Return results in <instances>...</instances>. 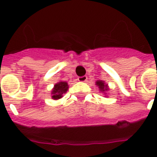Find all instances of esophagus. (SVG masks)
<instances>
[{"label": "esophagus", "mask_w": 157, "mask_h": 157, "mask_svg": "<svg viewBox=\"0 0 157 157\" xmlns=\"http://www.w3.org/2000/svg\"><path fill=\"white\" fill-rule=\"evenodd\" d=\"M87 76H80V77H78V81H80V82H86V81H87Z\"/></svg>", "instance_id": "34e87169"}]
</instances>
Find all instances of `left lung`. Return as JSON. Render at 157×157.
Masks as SVG:
<instances>
[{"mask_svg":"<svg viewBox=\"0 0 157 157\" xmlns=\"http://www.w3.org/2000/svg\"><path fill=\"white\" fill-rule=\"evenodd\" d=\"M95 85L98 87V90L101 93H103L105 95V97H107V92L109 90V87L107 86V84L105 83L104 81H100L98 80L95 82Z\"/></svg>","mask_w":157,"mask_h":157,"instance_id":"8db88e82","label":"left lung"}]
</instances>
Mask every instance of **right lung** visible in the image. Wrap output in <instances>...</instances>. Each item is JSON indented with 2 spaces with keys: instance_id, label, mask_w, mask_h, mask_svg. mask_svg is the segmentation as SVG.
Returning a JSON list of instances; mask_svg holds the SVG:
<instances>
[{
  "instance_id": "right-lung-1",
  "label": "right lung",
  "mask_w": 157,
  "mask_h": 157,
  "mask_svg": "<svg viewBox=\"0 0 157 157\" xmlns=\"http://www.w3.org/2000/svg\"><path fill=\"white\" fill-rule=\"evenodd\" d=\"M68 90V84L67 81H59L54 86L51 90V98L54 100H58L63 97L64 94L67 93Z\"/></svg>"
}]
</instances>
